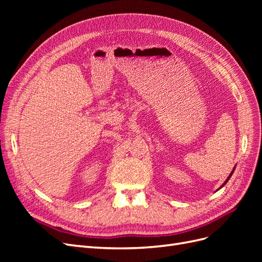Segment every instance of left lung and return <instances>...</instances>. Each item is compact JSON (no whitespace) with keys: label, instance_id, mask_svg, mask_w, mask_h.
<instances>
[{"label":"left lung","instance_id":"1","mask_svg":"<svg viewBox=\"0 0 262 262\" xmlns=\"http://www.w3.org/2000/svg\"><path fill=\"white\" fill-rule=\"evenodd\" d=\"M234 170H235V167H234V169H233V171H232V172H231V173H229V176H228V178H227V179H226V180H225V182H224V184H223V185H222V187H223V186H225V184H226V182H227V181H228V180H229V178H231V177H232V175H233V172H234ZM222 187H221V188H222Z\"/></svg>","mask_w":262,"mask_h":262}]
</instances>
